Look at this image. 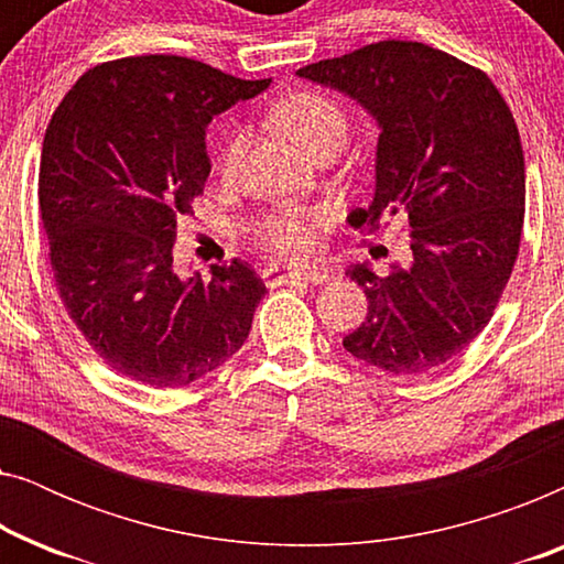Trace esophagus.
<instances>
[{"label": "esophagus", "instance_id": "esophagus-1", "mask_svg": "<svg viewBox=\"0 0 564 564\" xmlns=\"http://www.w3.org/2000/svg\"><path fill=\"white\" fill-rule=\"evenodd\" d=\"M264 280L269 288H280V284H292V282L321 284L328 280V272L326 269H284V267L269 264L264 269Z\"/></svg>", "mask_w": 564, "mask_h": 564}]
</instances>
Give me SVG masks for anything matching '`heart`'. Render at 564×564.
Segmentation results:
<instances>
[{
    "label": "heart",
    "instance_id": "obj_1",
    "mask_svg": "<svg viewBox=\"0 0 564 564\" xmlns=\"http://www.w3.org/2000/svg\"><path fill=\"white\" fill-rule=\"evenodd\" d=\"M274 120L288 133L305 145L307 151H318L328 138L346 135L349 118L344 107L323 91H295L282 99L274 110ZM246 151V130L230 128L218 153V174L223 180H234L241 169ZM334 213L330 207H297L284 205L269 210L253 223L251 238L259 249L284 261H305L318 249V234L328 226Z\"/></svg>",
    "mask_w": 564,
    "mask_h": 564
}]
</instances>
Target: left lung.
Here are the masks:
<instances>
[{"instance_id":"8db88e82","label":"left lung","mask_w":564,"mask_h":564,"mask_svg":"<svg viewBox=\"0 0 564 564\" xmlns=\"http://www.w3.org/2000/svg\"><path fill=\"white\" fill-rule=\"evenodd\" d=\"M359 99L380 122L375 199L354 230L403 215L411 267L349 276L367 318L344 349L392 375H421L488 326L521 246L527 172L519 126L490 76L415 41H380L297 72Z\"/></svg>"}]
</instances>
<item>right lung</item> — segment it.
<instances>
[{"label": "right lung", "instance_id": "right-lung-1", "mask_svg": "<svg viewBox=\"0 0 564 564\" xmlns=\"http://www.w3.org/2000/svg\"><path fill=\"white\" fill-rule=\"evenodd\" d=\"M272 79H236L184 56L89 68L45 128L37 203L61 303L105 365L184 388L234 357L264 282L241 259L210 280L174 272V236L210 174L213 115Z\"/></svg>", "mask_w": 564, "mask_h": 564}]
</instances>
